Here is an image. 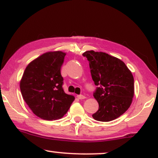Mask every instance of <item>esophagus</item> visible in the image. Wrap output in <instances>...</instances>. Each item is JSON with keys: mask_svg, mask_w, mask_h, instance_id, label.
Returning <instances> with one entry per match:
<instances>
[{"mask_svg": "<svg viewBox=\"0 0 158 158\" xmlns=\"http://www.w3.org/2000/svg\"><path fill=\"white\" fill-rule=\"evenodd\" d=\"M77 98L79 99H85V96H83V95H77Z\"/></svg>", "mask_w": 158, "mask_h": 158, "instance_id": "esophagus-1", "label": "esophagus"}]
</instances>
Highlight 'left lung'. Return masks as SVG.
Here are the masks:
<instances>
[{
  "instance_id": "8db88e82",
  "label": "left lung",
  "mask_w": 158,
  "mask_h": 158,
  "mask_svg": "<svg viewBox=\"0 0 158 158\" xmlns=\"http://www.w3.org/2000/svg\"><path fill=\"white\" fill-rule=\"evenodd\" d=\"M83 56L89 61L94 83L99 85L94 94L99 110L92 117L101 122L118 118L133 100L135 83L131 70L122 60L106 52L88 50Z\"/></svg>"
}]
</instances>
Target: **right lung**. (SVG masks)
I'll use <instances>...</instances> for the list:
<instances>
[{
    "instance_id": "1",
    "label": "right lung",
    "mask_w": 158,
    "mask_h": 158,
    "mask_svg": "<svg viewBox=\"0 0 158 158\" xmlns=\"http://www.w3.org/2000/svg\"><path fill=\"white\" fill-rule=\"evenodd\" d=\"M66 53H43L30 62L20 81L23 99L35 115L45 120L64 117L75 97L64 93L61 67Z\"/></svg>"
}]
</instances>
